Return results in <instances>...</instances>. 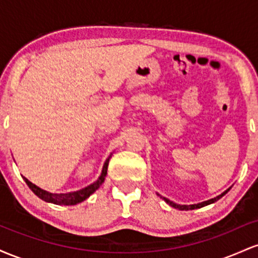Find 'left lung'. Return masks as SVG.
<instances>
[{
    "label": "left lung",
    "instance_id": "1",
    "mask_svg": "<svg viewBox=\"0 0 258 258\" xmlns=\"http://www.w3.org/2000/svg\"><path fill=\"white\" fill-rule=\"evenodd\" d=\"M232 188V186H229V188L227 189V190H224L223 193L222 194H220V195H217V197L216 198H212V199H210V200H206V201H203V203H198V204H193V205H180V204H176V203H173V201H171V200H168L167 198H165V197H161V195L160 194H158L160 198H162V199H164L165 201H166V203L168 204V205L170 206H172V207H174V209H178V210H182V211H188V210H194V209H200V207H204V206H206V205H210V204H214L215 201H217V200H220L222 197H223V195H226L228 191H229V189Z\"/></svg>",
    "mask_w": 258,
    "mask_h": 258
}]
</instances>
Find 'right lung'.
<instances>
[{
  "instance_id": "right-lung-1",
  "label": "right lung",
  "mask_w": 258,
  "mask_h": 258,
  "mask_svg": "<svg viewBox=\"0 0 258 258\" xmlns=\"http://www.w3.org/2000/svg\"><path fill=\"white\" fill-rule=\"evenodd\" d=\"M112 154L108 156V159L105 160L104 165H103L102 168V173L98 177V179L96 182L91 183L90 185L85 186V188L80 189V190L76 191H70V193H49V191L44 190V189H41L40 186H37L34 183H31L30 180L25 177H23L25 180L26 184L29 185V188L34 191V194H36L40 199H42L46 203H52L55 204V205H76V204L82 203L85 201L87 198H90L97 189L99 188L100 185L104 183L105 176H106V171H108V164H109V160H110Z\"/></svg>"
}]
</instances>
